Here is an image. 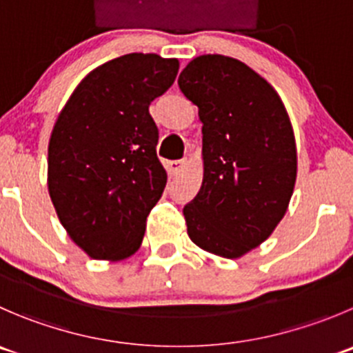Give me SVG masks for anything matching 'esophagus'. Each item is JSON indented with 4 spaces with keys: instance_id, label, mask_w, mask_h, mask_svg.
Returning <instances> with one entry per match:
<instances>
[{
    "instance_id": "obj_1",
    "label": "esophagus",
    "mask_w": 353,
    "mask_h": 353,
    "mask_svg": "<svg viewBox=\"0 0 353 353\" xmlns=\"http://www.w3.org/2000/svg\"><path fill=\"white\" fill-rule=\"evenodd\" d=\"M184 167H186V160H174V162H169L170 174H179Z\"/></svg>"
}]
</instances>
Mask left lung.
Wrapping results in <instances>:
<instances>
[{
    "label": "left lung",
    "instance_id": "8db88e82",
    "mask_svg": "<svg viewBox=\"0 0 353 353\" xmlns=\"http://www.w3.org/2000/svg\"><path fill=\"white\" fill-rule=\"evenodd\" d=\"M177 84L203 124V181L183 208L188 236L205 252L239 259L288 210L296 181L292 121L278 91L236 58H193Z\"/></svg>",
    "mask_w": 353,
    "mask_h": 353
}]
</instances>
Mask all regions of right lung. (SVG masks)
Wrapping results in <instances>:
<instances>
[{
  "instance_id": "1",
  "label": "right lung",
  "mask_w": 353,
  "mask_h": 353,
  "mask_svg": "<svg viewBox=\"0 0 353 353\" xmlns=\"http://www.w3.org/2000/svg\"><path fill=\"white\" fill-rule=\"evenodd\" d=\"M177 58L131 53L93 68L58 114L48 191L72 241L97 260L129 259L167 184L148 107L176 81Z\"/></svg>"
}]
</instances>
